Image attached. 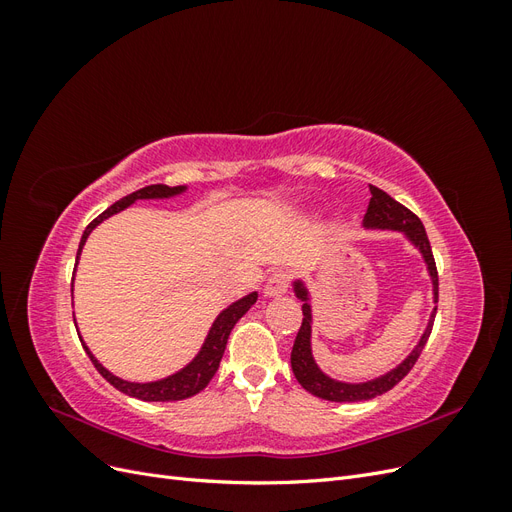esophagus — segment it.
<instances>
[{"label":"esophagus","mask_w":512,"mask_h":512,"mask_svg":"<svg viewBox=\"0 0 512 512\" xmlns=\"http://www.w3.org/2000/svg\"><path fill=\"white\" fill-rule=\"evenodd\" d=\"M290 286V273L284 269H277L269 275V280L265 284V294L267 297H280Z\"/></svg>","instance_id":"1"}]
</instances>
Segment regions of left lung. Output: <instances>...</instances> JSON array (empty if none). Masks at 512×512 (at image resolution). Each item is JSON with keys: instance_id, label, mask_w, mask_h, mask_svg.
<instances>
[{"instance_id": "8db88e82", "label": "left lung", "mask_w": 512, "mask_h": 512, "mask_svg": "<svg viewBox=\"0 0 512 512\" xmlns=\"http://www.w3.org/2000/svg\"><path fill=\"white\" fill-rule=\"evenodd\" d=\"M369 207L365 213V226L367 228H391V230H401L406 232L410 237V241L421 250L425 262H427V269L431 275V282H433V301L438 303V269H436V260H433V252H431V245L427 239V232L423 222L418 220V215H414L408 207H404L401 203H397L395 198H391L384 190L376 188V185H369ZM294 290H297V297L301 301H307V290L303 288L301 282L294 284ZM438 307L433 309V314L429 318L427 329L421 337V342L412 350V354L408 359L401 363L399 367H395L389 374L376 378V380H369V382H361V384H346V382H337L331 380L329 376H324L322 371L318 369V365L314 363V356H312V346H309V335H312V307L309 303H303V322H301V329L297 333V339H294V346H292V354H290V365L294 371V378L299 380V384L303 386L305 391H309L316 397L322 399H329V401H367V399H374L386 391H391L395 384H399L404 380L410 369L414 367V363L418 361V356H421L427 339L431 335L433 329V318H436Z\"/></svg>"}]
</instances>
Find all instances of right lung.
Returning a JSON list of instances; mask_svg holds the SVG:
<instances>
[{
	"mask_svg": "<svg viewBox=\"0 0 512 512\" xmlns=\"http://www.w3.org/2000/svg\"><path fill=\"white\" fill-rule=\"evenodd\" d=\"M185 188H181V185H177V188H170V185H162V183H156V185H147V188L143 190H136L128 196H123L121 200H117L115 205L108 207L106 211H102L98 218L91 222L85 232H83V239L79 243V252H76V260H79V254L83 250V245L89 237V232L94 230L102 220L111 218L113 213L126 209L128 205H132L134 200L138 198H168V196H175L179 192H183ZM258 299V294L252 292L247 294V297H243L241 301L232 303L228 309H224V312L218 316V320L213 322V327L207 335V342L203 346V350L198 352L196 359L188 365L183 367L181 371H177V374L168 376L164 380H158V382H147V384H141V382H126L121 380L117 376H113L111 371H106L98 361L96 356L89 352V348L83 344L87 356L91 359V363H94V367L100 371V376L111 382L117 391L126 393L130 397H136V399H143V401H179V399H188L196 393H200L205 389V386L211 382V378L215 376V371H218L220 367V361L224 356V350H226V342H228V335L232 331V327L239 322V318L250 309Z\"/></svg>",
	"mask_w": 512,
	"mask_h": 512,
	"instance_id": "obj_1",
	"label": "right lung"
}]
</instances>
